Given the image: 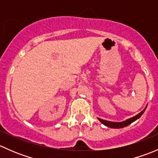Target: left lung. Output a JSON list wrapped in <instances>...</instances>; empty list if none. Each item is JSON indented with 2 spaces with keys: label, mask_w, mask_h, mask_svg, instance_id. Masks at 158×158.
I'll use <instances>...</instances> for the list:
<instances>
[{
  "label": "left lung",
  "mask_w": 158,
  "mask_h": 158,
  "mask_svg": "<svg viewBox=\"0 0 158 158\" xmlns=\"http://www.w3.org/2000/svg\"><path fill=\"white\" fill-rule=\"evenodd\" d=\"M147 108V107H146ZM146 108L143 110L142 111H141V112L139 113V114H138L137 115L134 116V117L131 118L129 119H127L126 121H125V122H109V121H106V120H103V119H101V118H98V120L100 121V122H102V123L103 124V125H105L106 126L109 127V128H125V127L128 126V125H130V124H131L132 122H134L135 121H136L137 119L139 118L140 117H141V115L143 114V113L144 112V111H145Z\"/></svg>",
  "instance_id": "left-lung-1"
}]
</instances>
